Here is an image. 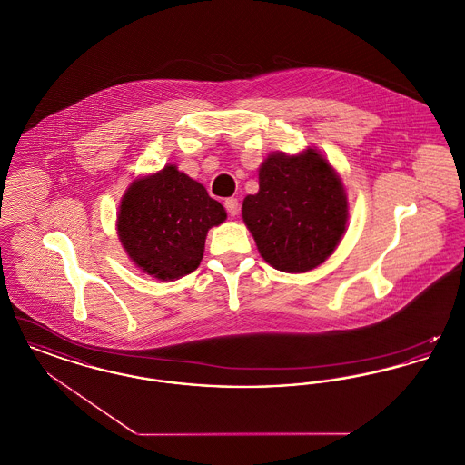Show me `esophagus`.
<instances>
[{
  "label": "esophagus",
  "instance_id": "1",
  "mask_svg": "<svg viewBox=\"0 0 465 465\" xmlns=\"http://www.w3.org/2000/svg\"><path fill=\"white\" fill-rule=\"evenodd\" d=\"M224 209H226V213H228L230 216H237L239 211H241V203H239V200L232 197V199L224 200Z\"/></svg>",
  "mask_w": 465,
  "mask_h": 465
}]
</instances>
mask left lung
Segmentation results:
<instances>
[{"instance_id": "1", "label": "left lung", "mask_w": 465, "mask_h": 465, "mask_svg": "<svg viewBox=\"0 0 465 465\" xmlns=\"http://www.w3.org/2000/svg\"><path fill=\"white\" fill-rule=\"evenodd\" d=\"M242 218L266 263L291 273L324 263L349 218L343 184L315 150L275 153L260 169V192L247 195Z\"/></svg>"}]
</instances>
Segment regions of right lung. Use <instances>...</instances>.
<instances>
[{"label":"right lung","mask_w":465,"mask_h":465,"mask_svg":"<svg viewBox=\"0 0 465 465\" xmlns=\"http://www.w3.org/2000/svg\"><path fill=\"white\" fill-rule=\"evenodd\" d=\"M226 220L218 200L174 165L134 181L118 213V237L135 265L162 281L197 270L211 226Z\"/></svg>","instance_id":"right-lung-1"}]
</instances>
